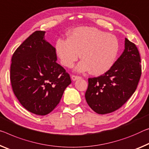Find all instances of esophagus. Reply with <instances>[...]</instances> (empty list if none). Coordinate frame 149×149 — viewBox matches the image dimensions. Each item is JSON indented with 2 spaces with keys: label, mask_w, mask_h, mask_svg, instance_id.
<instances>
[{
  "label": "esophagus",
  "mask_w": 149,
  "mask_h": 149,
  "mask_svg": "<svg viewBox=\"0 0 149 149\" xmlns=\"http://www.w3.org/2000/svg\"><path fill=\"white\" fill-rule=\"evenodd\" d=\"M80 78H81V77L78 76V75H72V79L73 80V81H75V80L80 79Z\"/></svg>",
  "instance_id": "esophagus-1"
}]
</instances>
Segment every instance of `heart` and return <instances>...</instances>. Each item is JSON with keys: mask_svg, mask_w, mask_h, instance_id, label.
<instances>
[{"mask_svg": "<svg viewBox=\"0 0 149 149\" xmlns=\"http://www.w3.org/2000/svg\"><path fill=\"white\" fill-rule=\"evenodd\" d=\"M56 53L62 64L72 68L79 58L78 72L91 70V74L101 75L114 64L119 50L117 37L93 27H79L68 34V39L59 38Z\"/></svg>", "mask_w": 149, "mask_h": 149, "instance_id": "b5f03b06", "label": "heart"}]
</instances>
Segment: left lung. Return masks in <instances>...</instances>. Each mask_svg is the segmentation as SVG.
<instances>
[{
    "mask_svg": "<svg viewBox=\"0 0 149 149\" xmlns=\"http://www.w3.org/2000/svg\"><path fill=\"white\" fill-rule=\"evenodd\" d=\"M141 75V57L136 45L125 38L121 56L104 74L88 79L86 100L98 114L122 107L135 91Z\"/></svg>",
    "mask_w": 149,
    "mask_h": 149,
    "instance_id": "obj_1",
    "label": "left lung"
}]
</instances>
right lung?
Wrapping results in <instances>:
<instances>
[{"label": "right lung", "instance_id": "right-lung-1", "mask_svg": "<svg viewBox=\"0 0 149 149\" xmlns=\"http://www.w3.org/2000/svg\"><path fill=\"white\" fill-rule=\"evenodd\" d=\"M36 31L16 49L12 57L10 82L16 98L26 109L46 115L54 109L71 84L69 74L56 62L54 47Z\"/></svg>", "mask_w": 149, "mask_h": 149}]
</instances>
